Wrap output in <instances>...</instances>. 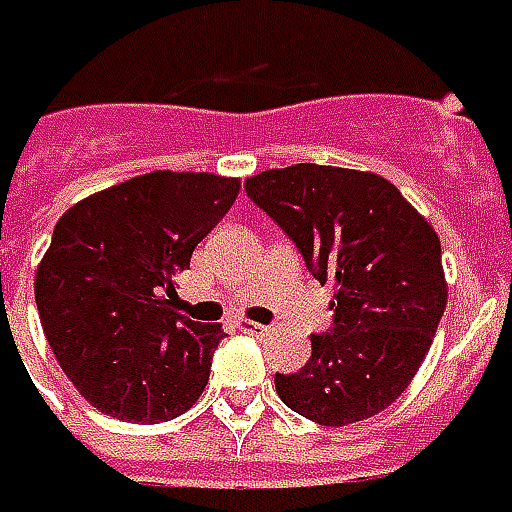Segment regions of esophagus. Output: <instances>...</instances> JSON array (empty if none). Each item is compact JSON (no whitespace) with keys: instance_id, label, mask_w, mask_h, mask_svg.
<instances>
[{"instance_id":"1","label":"esophagus","mask_w":512,"mask_h":512,"mask_svg":"<svg viewBox=\"0 0 512 512\" xmlns=\"http://www.w3.org/2000/svg\"><path fill=\"white\" fill-rule=\"evenodd\" d=\"M241 330L249 332V335H268L271 327L268 324H257V321H241Z\"/></svg>"}]
</instances>
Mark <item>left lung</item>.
Wrapping results in <instances>:
<instances>
[{
    "instance_id": "8db88e82",
    "label": "left lung",
    "mask_w": 512,
    "mask_h": 512,
    "mask_svg": "<svg viewBox=\"0 0 512 512\" xmlns=\"http://www.w3.org/2000/svg\"><path fill=\"white\" fill-rule=\"evenodd\" d=\"M321 285H335L332 330L274 388L293 413L324 427L371 418L416 377L446 307L441 241L380 174L296 163L246 180Z\"/></svg>"
}]
</instances>
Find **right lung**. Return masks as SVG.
I'll return each mask as SVG.
<instances>
[{
    "instance_id": "1",
    "label": "right lung",
    "mask_w": 512,
    "mask_h": 512,
    "mask_svg": "<svg viewBox=\"0 0 512 512\" xmlns=\"http://www.w3.org/2000/svg\"><path fill=\"white\" fill-rule=\"evenodd\" d=\"M238 191L232 177L152 171L60 216L35 305L57 363L96 410L160 424L202 396L224 332L171 305L177 274Z\"/></svg>"
}]
</instances>
